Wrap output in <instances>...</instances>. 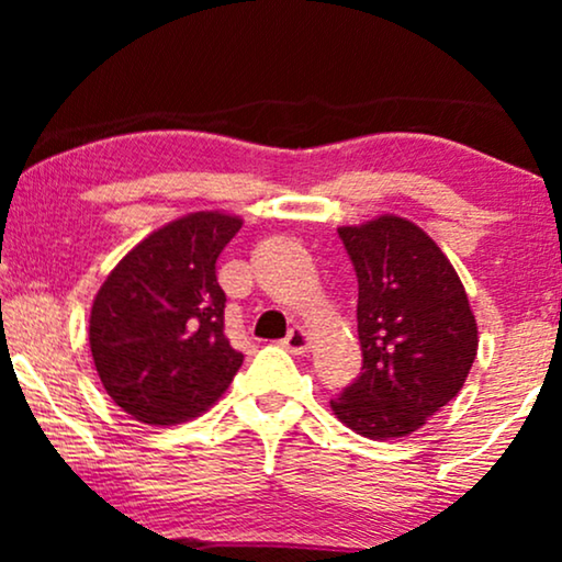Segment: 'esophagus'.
Masks as SVG:
<instances>
[{
  "instance_id": "1",
  "label": "esophagus",
  "mask_w": 562,
  "mask_h": 562,
  "mask_svg": "<svg viewBox=\"0 0 562 562\" xmlns=\"http://www.w3.org/2000/svg\"><path fill=\"white\" fill-rule=\"evenodd\" d=\"M283 348L294 352V356H304V352L310 350V333H306L304 327H294L286 337H283Z\"/></svg>"
}]
</instances>
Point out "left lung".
I'll return each mask as SVG.
<instances>
[{"label":"left lung","instance_id":"obj_1","mask_svg":"<svg viewBox=\"0 0 562 562\" xmlns=\"http://www.w3.org/2000/svg\"><path fill=\"white\" fill-rule=\"evenodd\" d=\"M358 276L363 373L333 398L352 432L406 437L458 396L479 350V327L456 268L414 222L381 214L340 227Z\"/></svg>","mask_w":562,"mask_h":562}]
</instances>
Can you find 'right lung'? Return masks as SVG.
I'll use <instances>...</instances> for the list:
<instances>
[{"label": "right lung", "instance_id": "obj_1", "mask_svg": "<svg viewBox=\"0 0 562 562\" xmlns=\"http://www.w3.org/2000/svg\"><path fill=\"white\" fill-rule=\"evenodd\" d=\"M243 227L194 212L137 243L99 289L89 317L97 373L112 402L143 425H181L233 383L243 352L225 337L217 258Z\"/></svg>", "mask_w": 562, "mask_h": 562}]
</instances>
